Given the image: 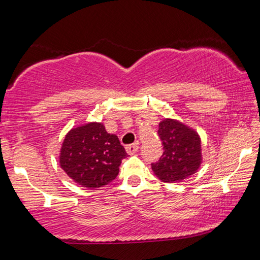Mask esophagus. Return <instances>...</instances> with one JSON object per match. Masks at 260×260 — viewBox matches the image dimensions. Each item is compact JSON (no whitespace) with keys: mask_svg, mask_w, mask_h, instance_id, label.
<instances>
[{"mask_svg":"<svg viewBox=\"0 0 260 260\" xmlns=\"http://www.w3.org/2000/svg\"><path fill=\"white\" fill-rule=\"evenodd\" d=\"M139 149V144L138 143H134V144H129V146L126 147V151L128 155H134V153L138 151Z\"/></svg>","mask_w":260,"mask_h":260,"instance_id":"esophagus-1","label":"esophagus"}]
</instances>
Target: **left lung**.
I'll use <instances>...</instances> for the list:
<instances>
[{"mask_svg":"<svg viewBox=\"0 0 260 260\" xmlns=\"http://www.w3.org/2000/svg\"><path fill=\"white\" fill-rule=\"evenodd\" d=\"M158 136L164 152L151 169L162 182H179L197 172L202 162L201 138L182 122L166 119L159 122Z\"/></svg>","mask_w":260,"mask_h":260,"instance_id":"obj_1","label":"left lung"}]
</instances>
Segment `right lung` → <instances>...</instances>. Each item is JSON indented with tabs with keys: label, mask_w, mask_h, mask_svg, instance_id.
Wrapping results in <instances>:
<instances>
[{
	"label": "right lung",
	"mask_w": 260,
	"mask_h": 260,
	"mask_svg": "<svg viewBox=\"0 0 260 260\" xmlns=\"http://www.w3.org/2000/svg\"><path fill=\"white\" fill-rule=\"evenodd\" d=\"M126 156L117 135L109 134L101 122H88L72 128L65 136L59 164L74 182L94 189L117 178Z\"/></svg>",
	"instance_id": "obj_1"
}]
</instances>
